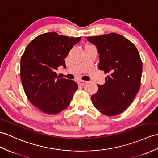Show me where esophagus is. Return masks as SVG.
<instances>
[{
	"mask_svg": "<svg viewBox=\"0 0 158 158\" xmlns=\"http://www.w3.org/2000/svg\"><path fill=\"white\" fill-rule=\"evenodd\" d=\"M86 83H87L86 81H79L78 82V84H79V85H80V86H83V85H85Z\"/></svg>",
	"mask_w": 158,
	"mask_h": 158,
	"instance_id": "34e87169",
	"label": "esophagus"
}]
</instances>
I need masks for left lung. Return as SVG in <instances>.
<instances>
[{
  "instance_id": "8db88e82",
  "label": "left lung",
  "mask_w": 158,
  "mask_h": 158,
  "mask_svg": "<svg viewBox=\"0 0 158 158\" xmlns=\"http://www.w3.org/2000/svg\"><path fill=\"white\" fill-rule=\"evenodd\" d=\"M87 39L100 54L99 69L108 74L106 83L98 85V91L91 98L93 105L104 115L119 114L131 104L140 88V55L133 42L116 33Z\"/></svg>"
}]
</instances>
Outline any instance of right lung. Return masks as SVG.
Here are the masks:
<instances>
[{
	"mask_svg": "<svg viewBox=\"0 0 158 158\" xmlns=\"http://www.w3.org/2000/svg\"><path fill=\"white\" fill-rule=\"evenodd\" d=\"M81 37L69 38L56 32L37 36L27 46L20 62L22 85L28 100L47 114H56L67 108L78 84L57 77L56 71Z\"/></svg>",
	"mask_w": 158,
	"mask_h": 158,
	"instance_id": "obj_1",
	"label": "right lung"
}]
</instances>
